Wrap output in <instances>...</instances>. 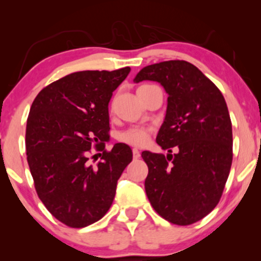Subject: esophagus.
Instances as JSON below:
<instances>
[{
	"label": "esophagus",
	"instance_id": "obj_1",
	"mask_svg": "<svg viewBox=\"0 0 261 261\" xmlns=\"http://www.w3.org/2000/svg\"><path fill=\"white\" fill-rule=\"evenodd\" d=\"M140 155H141V153H140L139 149L134 148V149H133V157H134V160H139Z\"/></svg>",
	"mask_w": 261,
	"mask_h": 261
}]
</instances>
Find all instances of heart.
Returning <instances> with one entry per match:
<instances>
[{
	"instance_id": "heart-1",
	"label": "heart",
	"mask_w": 261,
	"mask_h": 261,
	"mask_svg": "<svg viewBox=\"0 0 261 261\" xmlns=\"http://www.w3.org/2000/svg\"><path fill=\"white\" fill-rule=\"evenodd\" d=\"M149 136H151V130L148 127L133 126L120 133L119 141L126 143V145L141 147V146H145L148 142Z\"/></svg>"
}]
</instances>
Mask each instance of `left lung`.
Wrapping results in <instances>:
<instances>
[{
	"label": "left lung",
	"mask_w": 261,
	"mask_h": 261,
	"mask_svg": "<svg viewBox=\"0 0 261 261\" xmlns=\"http://www.w3.org/2000/svg\"><path fill=\"white\" fill-rule=\"evenodd\" d=\"M142 81L161 83L168 94L166 118L155 139L168 154H141L148 167L146 194L164 220L179 226L195 223L216 207L232 166V122L226 100L214 82L182 60L146 66L134 79Z\"/></svg>",
	"instance_id": "left-lung-1"
}]
</instances>
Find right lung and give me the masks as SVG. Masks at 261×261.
<instances>
[{
    "mask_svg": "<svg viewBox=\"0 0 261 261\" xmlns=\"http://www.w3.org/2000/svg\"><path fill=\"white\" fill-rule=\"evenodd\" d=\"M130 71L70 73L41 89L33 101L25 130L27 161L39 199L66 226L82 228L99 221L133 161L125 143L104 151L110 130L108 106ZM93 145L103 151L95 166L89 163Z\"/></svg>",
    "mask_w": 261,
    "mask_h": 261,
    "instance_id": "1",
    "label": "right lung"
}]
</instances>
